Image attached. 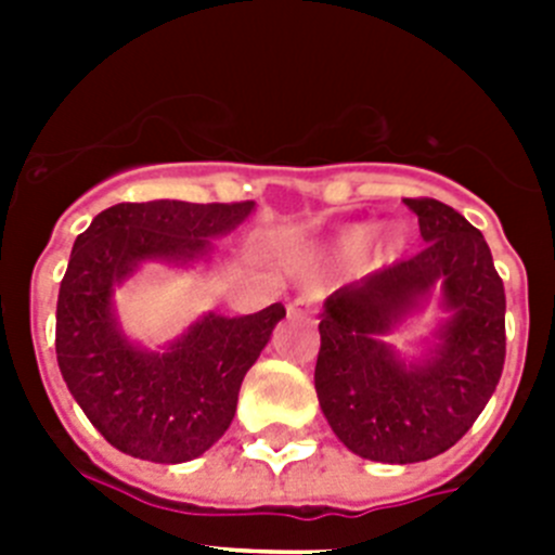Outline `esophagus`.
Instances as JSON below:
<instances>
[{
  "instance_id": "esophagus-1",
  "label": "esophagus",
  "mask_w": 555,
  "mask_h": 555,
  "mask_svg": "<svg viewBox=\"0 0 555 555\" xmlns=\"http://www.w3.org/2000/svg\"><path fill=\"white\" fill-rule=\"evenodd\" d=\"M313 311H317V308H313L306 297L288 302V317H292V320H306V317H311Z\"/></svg>"
}]
</instances>
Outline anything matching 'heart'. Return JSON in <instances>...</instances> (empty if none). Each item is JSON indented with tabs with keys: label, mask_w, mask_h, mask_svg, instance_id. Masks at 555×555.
<instances>
[{
	"label": "heart",
	"mask_w": 555,
	"mask_h": 555,
	"mask_svg": "<svg viewBox=\"0 0 555 555\" xmlns=\"http://www.w3.org/2000/svg\"><path fill=\"white\" fill-rule=\"evenodd\" d=\"M370 242H372V224H350V228H345L338 235H333L331 242L322 244L320 249H313L311 263L313 267H325V263L356 261L358 255L364 253Z\"/></svg>",
	"instance_id": "b5f03b06"
}]
</instances>
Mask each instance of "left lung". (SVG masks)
Instances as JSON below:
<instances>
[{
  "label": "left lung",
  "mask_w": 555,
  "mask_h": 555,
  "mask_svg": "<svg viewBox=\"0 0 555 555\" xmlns=\"http://www.w3.org/2000/svg\"><path fill=\"white\" fill-rule=\"evenodd\" d=\"M428 247L338 288L320 313L313 386L338 442L414 464L473 428L506 361V292L480 230L439 199H405ZM436 293L446 317L400 353L388 336Z\"/></svg>",
  "instance_id": "8db88e82"
}]
</instances>
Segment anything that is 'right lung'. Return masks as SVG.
I'll return each instance as SVG.
<instances>
[{
  "label": "right lung",
  "instance_id": "add662e5",
  "mask_svg": "<svg viewBox=\"0 0 555 555\" xmlns=\"http://www.w3.org/2000/svg\"><path fill=\"white\" fill-rule=\"evenodd\" d=\"M255 203H119L77 235L57 294L55 350L68 391L107 442L132 459L183 464L230 428L238 389L286 317L281 302L247 317L203 313L160 350L132 341L113 294L146 263L191 269Z\"/></svg>",
  "mask_w": 555,
  "mask_h": 555
}]
</instances>
